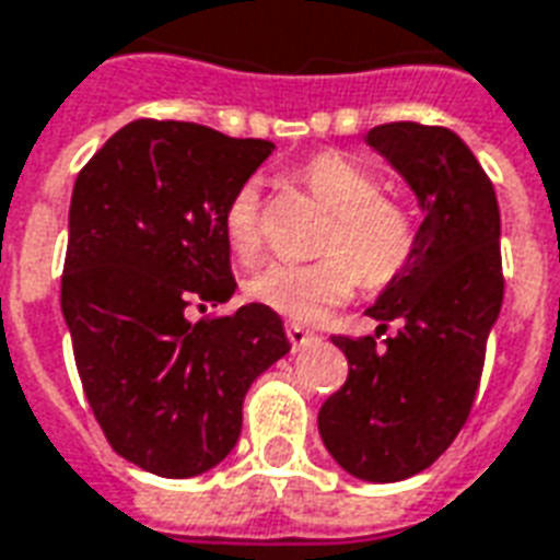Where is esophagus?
Returning <instances> with one entry per match:
<instances>
[{
  "mask_svg": "<svg viewBox=\"0 0 560 560\" xmlns=\"http://www.w3.org/2000/svg\"><path fill=\"white\" fill-rule=\"evenodd\" d=\"M288 341L293 343V350H300V347L314 341V335L305 326H300V323H288Z\"/></svg>",
  "mask_w": 560,
  "mask_h": 560,
  "instance_id": "obj_1",
  "label": "esophagus"
}]
</instances>
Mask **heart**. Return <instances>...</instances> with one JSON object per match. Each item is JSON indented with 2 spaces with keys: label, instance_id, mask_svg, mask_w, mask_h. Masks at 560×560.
Segmentation results:
<instances>
[{
  "label": "heart",
  "instance_id": "obj_1",
  "mask_svg": "<svg viewBox=\"0 0 560 560\" xmlns=\"http://www.w3.org/2000/svg\"><path fill=\"white\" fill-rule=\"evenodd\" d=\"M300 180L323 207L332 210V225L323 240L329 255L312 264L272 260L248 279L246 293L269 312L308 323L350 300L359 276L374 288L404 276L416 258L418 231L407 207L380 196V177L343 153L312 156L300 168ZM225 240L246 264L260 255L264 207L255 180L240 186L228 201Z\"/></svg>",
  "mask_w": 560,
  "mask_h": 560
}]
</instances>
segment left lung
<instances>
[{
    "label": "left lung",
    "mask_w": 560,
    "mask_h": 560,
    "mask_svg": "<svg viewBox=\"0 0 560 560\" xmlns=\"http://www.w3.org/2000/svg\"><path fill=\"white\" fill-rule=\"evenodd\" d=\"M416 192V258L368 308L395 338H332L350 364L317 428L353 478L395 483L433 466L475 404L487 338L499 320L501 217L469 144L448 127L380 124L364 136Z\"/></svg>",
    "instance_id": "left-lung-1"
}]
</instances>
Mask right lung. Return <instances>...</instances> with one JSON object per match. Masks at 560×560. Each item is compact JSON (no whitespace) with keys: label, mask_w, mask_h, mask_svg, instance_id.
<instances>
[{"label":"right lung","mask_w":560,"mask_h":560,"mask_svg":"<svg viewBox=\"0 0 560 560\" xmlns=\"http://www.w3.org/2000/svg\"><path fill=\"white\" fill-rule=\"evenodd\" d=\"M276 144L189 121H132L73 184L61 314L109 445L160 478H196L237 445L243 397L291 350L258 302L186 320L237 291L225 210ZM205 308V305H201Z\"/></svg>","instance_id":"1"}]
</instances>
